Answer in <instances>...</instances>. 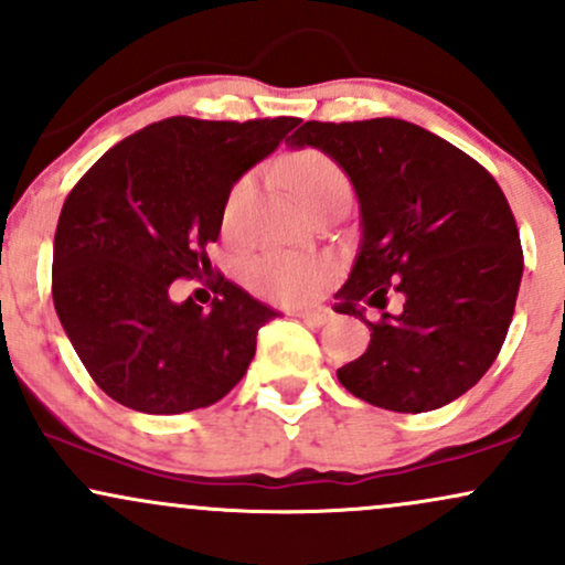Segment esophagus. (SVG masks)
Wrapping results in <instances>:
<instances>
[{"mask_svg": "<svg viewBox=\"0 0 565 565\" xmlns=\"http://www.w3.org/2000/svg\"><path fill=\"white\" fill-rule=\"evenodd\" d=\"M297 316H300L302 321L313 323V327H321V323H327L329 319H332V310L323 308V305H310V308L297 310Z\"/></svg>", "mask_w": 565, "mask_h": 565, "instance_id": "obj_1", "label": "esophagus"}]
</instances>
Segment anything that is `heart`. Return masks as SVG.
<instances>
[{
    "label": "heart",
    "mask_w": 565,
    "mask_h": 565,
    "mask_svg": "<svg viewBox=\"0 0 565 565\" xmlns=\"http://www.w3.org/2000/svg\"><path fill=\"white\" fill-rule=\"evenodd\" d=\"M276 174L313 212L332 204L342 206L348 201V172L329 153L319 151V148H302V151L284 157L276 164ZM252 191H255V178L252 174H244V178L233 183L228 199H225V223H236ZM323 276H327V263L321 257L281 249L260 255L246 268V281H249L252 291H257L265 300L281 302L308 297L323 281Z\"/></svg>",
    "instance_id": "obj_1"
}]
</instances>
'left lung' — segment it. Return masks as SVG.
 I'll return each instance as SVG.
<instances>
[{"instance_id":"left-lung-1","label":"left lung","mask_w":565,"mask_h":565,"mask_svg":"<svg viewBox=\"0 0 565 565\" xmlns=\"http://www.w3.org/2000/svg\"><path fill=\"white\" fill-rule=\"evenodd\" d=\"M287 142L329 153L359 196L361 246L334 310L365 321L366 301L383 316L366 322V353L337 369L342 387L404 414L468 393L502 350L523 276L497 180L451 142L387 116L305 121Z\"/></svg>"}]
</instances>
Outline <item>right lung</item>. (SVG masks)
Instances as JSON below:
<instances>
[{"label":"right lung","mask_w":565,"mask_h":565,"mask_svg":"<svg viewBox=\"0 0 565 565\" xmlns=\"http://www.w3.org/2000/svg\"><path fill=\"white\" fill-rule=\"evenodd\" d=\"M300 125L295 116L148 125L84 172L61 210L53 302L71 345L103 393L142 414L217 404L255 359L276 310L212 278L204 310L172 300V281L212 265L225 199L246 170Z\"/></svg>","instance_id":"obj_1"}]
</instances>
